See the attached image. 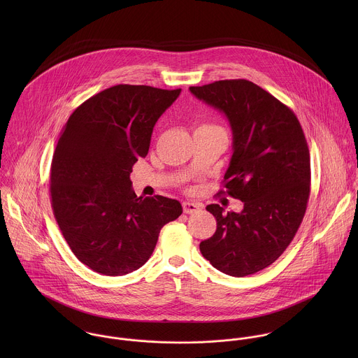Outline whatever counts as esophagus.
Listing matches in <instances>:
<instances>
[{
  "mask_svg": "<svg viewBox=\"0 0 358 358\" xmlns=\"http://www.w3.org/2000/svg\"><path fill=\"white\" fill-rule=\"evenodd\" d=\"M203 208V205L199 203H190V201H185L183 203V212L185 213H196Z\"/></svg>",
  "mask_w": 358,
  "mask_h": 358,
  "instance_id": "34e87169",
  "label": "esophagus"
}]
</instances>
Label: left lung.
I'll return each instance as SVG.
<instances>
[{
    "label": "left lung",
    "instance_id": "left-lung-1",
    "mask_svg": "<svg viewBox=\"0 0 358 358\" xmlns=\"http://www.w3.org/2000/svg\"><path fill=\"white\" fill-rule=\"evenodd\" d=\"M189 90L229 120L233 155L224 187L244 203L240 213L224 212L219 204L206 206L217 226L200 251L224 274H254L281 256L303 220L310 196L303 129L289 107L248 80Z\"/></svg>",
    "mask_w": 358,
    "mask_h": 358
}]
</instances>
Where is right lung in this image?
<instances>
[{"label": "right lung", "instance_id": "obj_1", "mask_svg": "<svg viewBox=\"0 0 358 358\" xmlns=\"http://www.w3.org/2000/svg\"><path fill=\"white\" fill-rule=\"evenodd\" d=\"M182 90L120 84L78 106L60 132L52 209L73 254L104 275H124L153 254L159 230L182 215L162 196L138 197L129 175L149 153L157 120Z\"/></svg>", "mask_w": 358, "mask_h": 358}]
</instances>
